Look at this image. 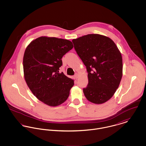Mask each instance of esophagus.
<instances>
[{
	"mask_svg": "<svg viewBox=\"0 0 146 146\" xmlns=\"http://www.w3.org/2000/svg\"><path fill=\"white\" fill-rule=\"evenodd\" d=\"M74 77H75V79H78V74L76 73V74H75V75H74Z\"/></svg>",
	"mask_w": 146,
	"mask_h": 146,
	"instance_id": "1",
	"label": "esophagus"
}]
</instances>
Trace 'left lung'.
<instances>
[{
    "mask_svg": "<svg viewBox=\"0 0 146 146\" xmlns=\"http://www.w3.org/2000/svg\"><path fill=\"white\" fill-rule=\"evenodd\" d=\"M72 42L88 72L85 97L93 104H104L113 96L121 80V53L110 38L100 34H88Z\"/></svg>",
    "mask_w": 146,
    "mask_h": 146,
    "instance_id": "8db88e82",
    "label": "left lung"
}]
</instances>
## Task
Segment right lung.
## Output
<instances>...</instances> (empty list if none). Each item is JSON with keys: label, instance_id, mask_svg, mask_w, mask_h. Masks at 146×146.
I'll return each instance as SVG.
<instances>
[{"label": "right lung", "instance_id": "1", "mask_svg": "<svg viewBox=\"0 0 146 146\" xmlns=\"http://www.w3.org/2000/svg\"><path fill=\"white\" fill-rule=\"evenodd\" d=\"M73 47L70 40L42 36L26 48L23 58L25 79L34 95L44 104L57 106L68 97L74 80L59 70L63 56Z\"/></svg>", "mask_w": 146, "mask_h": 146}]
</instances>
